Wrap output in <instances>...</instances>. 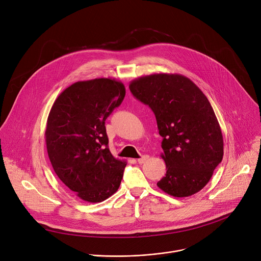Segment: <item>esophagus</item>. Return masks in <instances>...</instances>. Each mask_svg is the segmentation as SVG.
<instances>
[{
  "mask_svg": "<svg viewBox=\"0 0 261 261\" xmlns=\"http://www.w3.org/2000/svg\"><path fill=\"white\" fill-rule=\"evenodd\" d=\"M149 158H150V156H149V155H144V156H142L141 158H139V159H138V162H139L140 164H143V163H145L146 161H148V160H149Z\"/></svg>",
  "mask_w": 261,
  "mask_h": 261,
  "instance_id": "34e87169",
  "label": "esophagus"
}]
</instances>
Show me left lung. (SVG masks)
Instances as JSON below:
<instances>
[{"label":"left lung","mask_w":261,"mask_h":261,"mask_svg":"<svg viewBox=\"0 0 261 261\" xmlns=\"http://www.w3.org/2000/svg\"><path fill=\"white\" fill-rule=\"evenodd\" d=\"M133 95L155 114L163 138L166 173L157 186L173 197H189L210 180L223 156V138L203 92L177 73H155L129 84Z\"/></svg>","instance_id":"1"}]
</instances>
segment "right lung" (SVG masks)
<instances>
[{"instance_id":"right-lung-1","label":"right lung","mask_w":261,"mask_h":261,"mask_svg":"<svg viewBox=\"0 0 261 261\" xmlns=\"http://www.w3.org/2000/svg\"><path fill=\"white\" fill-rule=\"evenodd\" d=\"M125 96L115 79L76 82L55 100L45 132L55 173L82 200L98 203L119 188L125 160L108 148L105 120Z\"/></svg>"}]
</instances>
